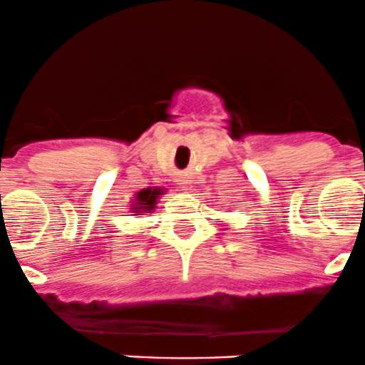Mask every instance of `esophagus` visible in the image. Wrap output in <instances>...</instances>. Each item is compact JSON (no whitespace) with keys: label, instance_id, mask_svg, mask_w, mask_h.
I'll list each match as a JSON object with an SVG mask.
<instances>
[{"label":"esophagus","instance_id":"esophagus-1","mask_svg":"<svg viewBox=\"0 0 365 365\" xmlns=\"http://www.w3.org/2000/svg\"><path fill=\"white\" fill-rule=\"evenodd\" d=\"M187 183H189V180H185V178L180 180V187H182V190H187Z\"/></svg>","mask_w":365,"mask_h":365}]
</instances>
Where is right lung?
Returning <instances> with one entry per match:
<instances>
[{
    "mask_svg": "<svg viewBox=\"0 0 365 365\" xmlns=\"http://www.w3.org/2000/svg\"><path fill=\"white\" fill-rule=\"evenodd\" d=\"M163 195L162 189H142L140 192H136V200L133 203L134 212H150L154 211V205H156V200L158 196Z\"/></svg>",
    "mask_w": 365,
    "mask_h": 365,
    "instance_id": "1",
    "label": "right lung"
}]
</instances>
